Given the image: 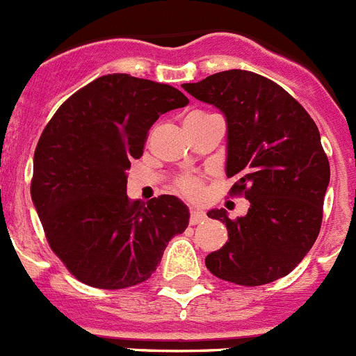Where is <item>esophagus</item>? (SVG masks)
<instances>
[{"label": "esophagus", "mask_w": 356, "mask_h": 356, "mask_svg": "<svg viewBox=\"0 0 356 356\" xmlns=\"http://www.w3.org/2000/svg\"><path fill=\"white\" fill-rule=\"evenodd\" d=\"M205 218H207V216H205L204 211H198V209H191V216H189V223H191V225H198V223H202V221H204Z\"/></svg>", "instance_id": "1"}]
</instances>
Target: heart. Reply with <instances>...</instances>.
Instances as JSON below:
<instances>
[{
	"mask_svg": "<svg viewBox=\"0 0 356 356\" xmlns=\"http://www.w3.org/2000/svg\"><path fill=\"white\" fill-rule=\"evenodd\" d=\"M177 189L188 197H197L200 193V182L195 177H182L179 179Z\"/></svg>",
	"mask_w": 356,
	"mask_h": 356,
	"instance_id": "heart-1",
	"label": "heart"
}]
</instances>
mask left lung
Listing matches in <instances>:
<instances>
[{
    "label": "left lung",
    "instance_id": "1",
    "mask_svg": "<svg viewBox=\"0 0 356 356\" xmlns=\"http://www.w3.org/2000/svg\"><path fill=\"white\" fill-rule=\"evenodd\" d=\"M184 91L227 119V175L232 193H244L248 214L209 218L227 225L228 241L205 258L216 277L260 286L284 277L320 234L330 165L318 126L281 86L258 73L227 70Z\"/></svg>",
    "mask_w": 356,
    "mask_h": 356
}]
</instances>
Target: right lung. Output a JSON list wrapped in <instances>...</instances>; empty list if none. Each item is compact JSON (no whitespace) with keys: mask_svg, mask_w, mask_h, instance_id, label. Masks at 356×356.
<instances>
[{"mask_svg":"<svg viewBox=\"0 0 356 356\" xmlns=\"http://www.w3.org/2000/svg\"><path fill=\"white\" fill-rule=\"evenodd\" d=\"M189 99L168 84L111 73L70 96L43 129L33 158L31 198L52 251L79 281L103 290L151 277L189 209L174 195L131 202V159L147 131Z\"/></svg>","mask_w":356,"mask_h":356,"instance_id":"obj_1","label":"right lung"}]
</instances>
